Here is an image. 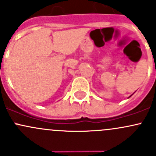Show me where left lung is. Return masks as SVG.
Returning <instances> with one entry per match:
<instances>
[{
	"instance_id": "obj_1",
	"label": "left lung",
	"mask_w": 156,
	"mask_h": 156,
	"mask_svg": "<svg viewBox=\"0 0 156 156\" xmlns=\"http://www.w3.org/2000/svg\"><path fill=\"white\" fill-rule=\"evenodd\" d=\"M133 94H132V95H133ZM132 95H130V97H128V98H130V97H131V96H132Z\"/></svg>"
}]
</instances>
